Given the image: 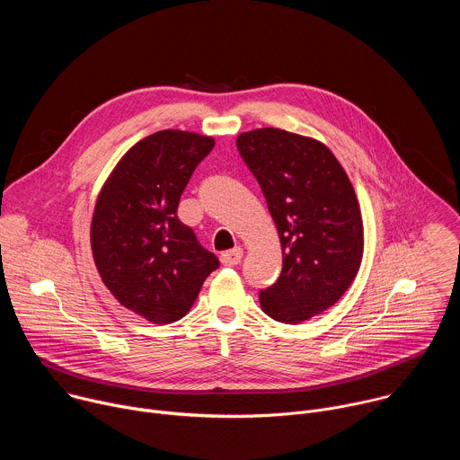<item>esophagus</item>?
<instances>
[{"label":"esophagus","mask_w":460,"mask_h":460,"mask_svg":"<svg viewBox=\"0 0 460 460\" xmlns=\"http://www.w3.org/2000/svg\"><path fill=\"white\" fill-rule=\"evenodd\" d=\"M242 258H243V249H242V247H234V249H231V251H226V252L220 256L224 266H236V264H240Z\"/></svg>","instance_id":"obj_1"}]
</instances>
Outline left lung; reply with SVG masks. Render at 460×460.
Returning a JSON list of instances; mask_svg holds the SVG:
<instances>
[{
	"mask_svg": "<svg viewBox=\"0 0 460 460\" xmlns=\"http://www.w3.org/2000/svg\"><path fill=\"white\" fill-rule=\"evenodd\" d=\"M236 147L266 196L282 245V273L260 291L261 311L300 323L335 305L360 270L364 226L355 189L314 138L264 127L238 135Z\"/></svg>",
	"mask_w": 460,
	"mask_h": 460,
	"instance_id": "left-lung-1",
	"label": "left lung"
}]
</instances>
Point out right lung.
I'll return each mask as SVG.
<instances>
[{"label":"right lung","mask_w":460,"mask_h":460,"mask_svg":"<svg viewBox=\"0 0 460 460\" xmlns=\"http://www.w3.org/2000/svg\"><path fill=\"white\" fill-rule=\"evenodd\" d=\"M213 147V137L158 130L121 156L98 194L91 249L100 279L123 307L153 323L185 316L220 266L176 217L192 171Z\"/></svg>","instance_id":"1"}]
</instances>
